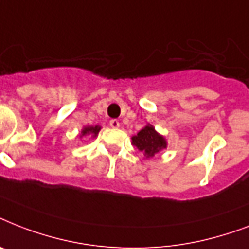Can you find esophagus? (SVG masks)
<instances>
[{"mask_svg": "<svg viewBox=\"0 0 249 249\" xmlns=\"http://www.w3.org/2000/svg\"><path fill=\"white\" fill-rule=\"evenodd\" d=\"M109 126L113 129H116L120 126V123H119V120H116V119H112V120H109Z\"/></svg>", "mask_w": 249, "mask_h": 249, "instance_id": "34e87169", "label": "esophagus"}]
</instances>
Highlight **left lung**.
<instances>
[{
	"instance_id": "left-lung-1",
	"label": "left lung",
	"mask_w": 249,
	"mask_h": 249,
	"mask_svg": "<svg viewBox=\"0 0 249 249\" xmlns=\"http://www.w3.org/2000/svg\"><path fill=\"white\" fill-rule=\"evenodd\" d=\"M132 141L133 144L137 146L140 151L143 152L146 159H150L152 156H155V154H158L161 148L166 147V142L164 140V137L159 136L151 125L144 126L137 136L133 137Z\"/></svg>"
}]
</instances>
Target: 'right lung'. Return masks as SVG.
<instances>
[{
  "label": "right lung",
  "instance_id": "obj_1",
  "mask_svg": "<svg viewBox=\"0 0 249 249\" xmlns=\"http://www.w3.org/2000/svg\"><path fill=\"white\" fill-rule=\"evenodd\" d=\"M101 130V126H86L83 129L81 132V136H86V134H93V137H97V134Z\"/></svg>",
  "mask_w": 249,
  "mask_h": 249
}]
</instances>
